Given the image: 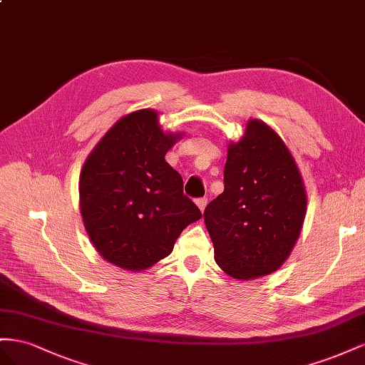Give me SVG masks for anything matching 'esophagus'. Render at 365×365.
Here are the masks:
<instances>
[{
	"instance_id": "esophagus-1",
	"label": "esophagus",
	"mask_w": 365,
	"mask_h": 365,
	"mask_svg": "<svg viewBox=\"0 0 365 365\" xmlns=\"http://www.w3.org/2000/svg\"><path fill=\"white\" fill-rule=\"evenodd\" d=\"M195 205L199 206V210L203 212L206 205H207V199H205V197H203V199H197V200H195Z\"/></svg>"
}]
</instances>
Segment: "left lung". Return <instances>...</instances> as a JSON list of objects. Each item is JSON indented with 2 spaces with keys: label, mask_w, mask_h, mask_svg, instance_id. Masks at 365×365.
I'll list each match as a JSON object with an SVG mask.
<instances>
[{
  "label": "left lung",
  "mask_w": 365,
  "mask_h": 365,
  "mask_svg": "<svg viewBox=\"0 0 365 365\" xmlns=\"http://www.w3.org/2000/svg\"><path fill=\"white\" fill-rule=\"evenodd\" d=\"M307 194L294 155L267 123L251 119L227 145L225 191L206 206L214 258L235 279L275 272L303 229Z\"/></svg>",
  "instance_id": "obj_1"
}]
</instances>
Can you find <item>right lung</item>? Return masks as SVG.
Here are the masks:
<instances>
[{
    "label": "right lung",
    "instance_id": "right-lung-1",
    "mask_svg": "<svg viewBox=\"0 0 365 365\" xmlns=\"http://www.w3.org/2000/svg\"><path fill=\"white\" fill-rule=\"evenodd\" d=\"M182 136L165 133L159 113L142 108L122 116L88 154L79 175L81 215L108 263L131 272L148 269L202 218L183 195L180 174L165 162Z\"/></svg>",
    "mask_w": 365,
    "mask_h": 365
}]
</instances>
